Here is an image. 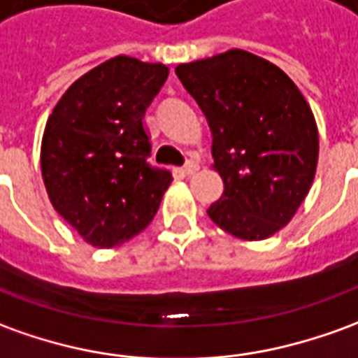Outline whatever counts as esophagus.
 Listing matches in <instances>:
<instances>
[{
    "label": "esophagus",
    "mask_w": 358,
    "mask_h": 358,
    "mask_svg": "<svg viewBox=\"0 0 358 358\" xmlns=\"http://www.w3.org/2000/svg\"><path fill=\"white\" fill-rule=\"evenodd\" d=\"M197 171H199V164H197L196 161L186 162V166H184V174H186V176H194Z\"/></svg>",
    "instance_id": "34e87169"
}]
</instances>
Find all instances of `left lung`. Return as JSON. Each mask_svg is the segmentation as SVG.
Listing matches in <instances>:
<instances>
[{
    "label": "left lung",
    "instance_id": "8db88e82",
    "mask_svg": "<svg viewBox=\"0 0 358 358\" xmlns=\"http://www.w3.org/2000/svg\"><path fill=\"white\" fill-rule=\"evenodd\" d=\"M213 134V169L224 184L207 215L240 240L287 227L308 196L318 126L292 79L264 57L232 48L176 67Z\"/></svg>",
    "mask_w": 358,
    "mask_h": 358
}]
</instances>
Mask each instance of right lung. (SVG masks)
Wrapping results in <instances>:
<instances>
[{"label":"right lung","instance_id":"right-lung-1","mask_svg":"<svg viewBox=\"0 0 358 358\" xmlns=\"http://www.w3.org/2000/svg\"><path fill=\"white\" fill-rule=\"evenodd\" d=\"M166 77L164 64L112 57L81 75L46 122L40 169L50 203L91 246L137 236L171 186V172L147 162L143 124Z\"/></svg>","mask_w":358,"mask_h":358}]
</instances>
